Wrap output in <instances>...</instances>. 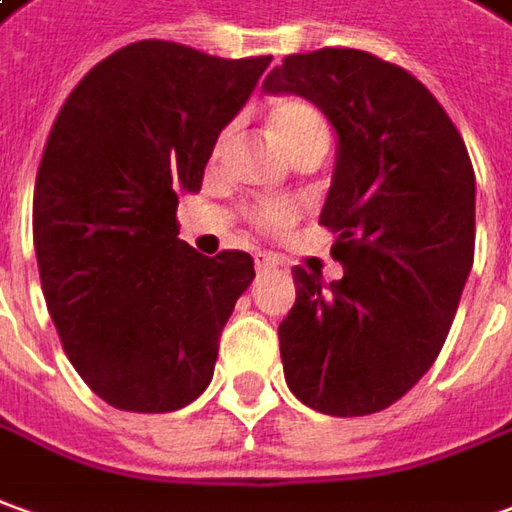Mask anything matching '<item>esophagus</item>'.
I'll return each instance as SVG.
<instances>
[{
  "label": "esophagus",
  "mask_w": 512,
  "mask_h": 512,
  "mask_svg": "<svg viewBox=\"0 0 512 512\" xmlns=\"http://www.w3.org/2000/svg\"><path fill=\"white\" fill-rule=\"evenodd\" d=\"M255 266L260 274H271V271L283 269V257L271 255V252H260V255L255 257Z\"/></svg>",
  "instance_id": "34e87169"
}]
</instances>
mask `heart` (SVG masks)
Here are the masks:
<instances>
[{"instance_id":"obj_1","label":"heart","mask_w":512,"mask_h":512,"mask_svg":"<svg viewBox=\"0 0 512 512\" xmlns=\"http://www.w3.org/2000/svg\"><path fill=\"white\" fill-rule=\"evenodd\" d=\"M269 134L288 156L328 145V128L319 111L300 97H280L271 106ZM252 221L260 227H285L291 221V210L285 204H260L252 210Z\"/></svg>"}]
</instances>
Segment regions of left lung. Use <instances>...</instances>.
<instances>
[{"label": "left lung", "mask_w": 512, "mask_h": 512, "mask_svg": "<svg viewBox=\"0 0 512 512\" xmlns=\"http://www.w3.org/2000/svg\"><path fill=\"white\" fill-rule=\"evenodd\" d=\"M263 92L305 97L336 131L319 224L344 274L291 271L285 384L322 415H373L429 373L454 322L474 266L471 159L429 89L370 52L288 55Z\"/></svg>", "instance_id": "left-lung-1"}]
</instances>
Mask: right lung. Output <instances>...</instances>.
Wrapping results in <instances>:
<instances>
[{
	"instance_id": "right-lung-1",
	"label": "right lung",
	"mask_w": 512,
	"mask_h": 512,
	"mask_svg": "<svg viewBox=\"0 0 512 512\" xmlns=\"http://www.w3.org/2000/svg\"><path fill=\"white\" fill-rule=\"evenodd\" d=\"M269 64L137 41L52 125L33 196L41 288L72 367L114 409L176 412L210 387L255 260L198 255L176 238V207Z\"/></svg>"
}]
</instances>
